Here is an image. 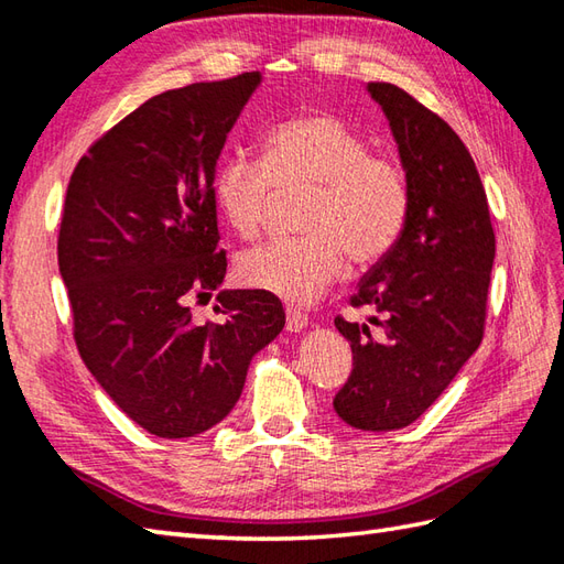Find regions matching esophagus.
Returning a JSON list of instances; mask_svg holds the SVG:
<instances>
[{"label": "esophagus", "instance_id": "obj_1", "mask_svg": "<svg viewBox=\"0 0 564 564\" xmlns=\"http://www.w3.org/2000/svg\"><path fill=\"white\" fill-rule=\"evenodd\" d=\"M307 327V315L295 307H285V329L303 332Z\"/></svg>", "mask_w": 564, "mask_h": 564}]
</instances>
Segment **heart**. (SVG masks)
I'll list each match as a JSON object with an SVG mask.
<instances>
[{
	"instance_id": "heart-1",
	"label": "heart",
	"mask_w": 564,
	"mask_h": 564,
	"mask_svg": "<svg viewBox=\"0 0 564 564\" xmlns=\"http://www.w3.org/2000/svg\"><path fill=\"white\" fill-rule=\"evenodd\" d=\"M273 184L313 186L297 239L239 257L237 279L291 303H313L346 271L388 257L404 232L412 191L402 162L368 150V140L332 113H301L275 126L261 160L242 154L213 172L210 194L232 230L254 239L267 227Z\"/></svg>"
}]
</instances>
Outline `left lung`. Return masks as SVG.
<instances>
[{
	"label": "left lung",
	"instance_id": "obj_1",
	"mask_svg": "<svg viewBox=\"0 0 564 564\" xmlns=\"http://www.w3.org/2000/svg\"><path fill=\"white\" fill-rule=\"evenodd\" d=\"M366 89L388 116L412 203L398 245L351 297L376 317L334 319L354 354L334 410L354 429L392 431L422 416L480 346L495 230L480 174L455 130L394 84Z\"/></svg>",
	"mask_w": 564,
	"mask_h": 564
}]
</instances>
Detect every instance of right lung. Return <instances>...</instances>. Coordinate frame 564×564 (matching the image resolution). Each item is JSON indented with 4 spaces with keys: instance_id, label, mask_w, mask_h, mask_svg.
I'll list each match as a JSON object with an SVG mask.
<instances>
[{
    "instance_id": "1",
    "label": "right lung",
    "mask_w": 564,
    "mask_h": 564,
    "mask_svg": "<svg viewBox=\"0 0 564 564\" xmlns=\"http://www.w3.org/2000/svg\"><path fill=\"white\" fill-rule=\"evenodd\" d=\"M259 72L145 101L72 172L57 237L82 361L150 434L188 438L230 414L254 354L285 313L263 291H220L206 325L191 297L227 271L210 182Z\"/></svg>"
}]
</instances>
